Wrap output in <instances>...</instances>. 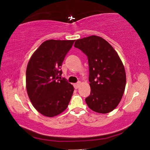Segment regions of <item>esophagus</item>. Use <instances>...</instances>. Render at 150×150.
<instances>
[{
  "instance_id": "esophagus-1",
  "label": "esophagus",
  "mask_w": 150,
  "mask_h": 150,
  "mask_svg": "<svg viewBox=\"0 0 150 150\" xmlns=\"http://www.w3.org/2000/svg\"><path fill=\"white\" fill-rule=\"evenodd\" d=\"M80 86H81V82H78V83H76V84H73V86H74L75 89H78L79 87H80Z\"/></svg>"
}]
</instances>
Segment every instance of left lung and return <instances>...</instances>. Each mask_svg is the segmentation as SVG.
<instances>
[{
  "instance_id": "left-lung-1",
  "label": "left lung",
  "mask_w": 150,
  "mask_h": 150,
  "mask_svg": "<svg viewBox=\"0 0 150 150\" xmlns=\"http://www.w3.org/2000/svg\"><path fill=\"white\" fill-rule=\"evenodd\" d=\"M74 46L88 58L91 93L86 103L97 113L111 112L120 103L125 90L126 75L122 60L111 45L100 37L78 39Z\"/></svg>"
}]
</instances>
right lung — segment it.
I'll list each match as a JSON object with an SVG mask.
<instances>
[{
  "label": "right lung",
  "mask_w": 150,
  "mask_h": 150,
  "mask_svg": "<svg viewBox=\"0 0 150 150\" xmlns=\"http://www.w3.org/2000/svg\"><path fill=\"white\" fill-rule=\"evenodd\" d=\"M75 40H47L40 44L28 62L26 87L32 105L44 116L53 117L68 106L74 88L60 70Z\"/></svg>",
  "instance_id": "right-lung-1"
}]
</instances>
